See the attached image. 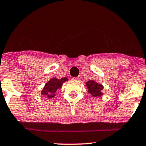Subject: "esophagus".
<instances>
[{"label": "esophagus", "instance_id": "1", "mask_svg": "<svg viewBox=\"0 0 146 146\" xmlns=\"http://www.w3.org/2000/svg\"><path fill=\"white\" fill-rule=\"evenodd\" d=\"M80 79H81V76H80V75H79V76L77 77V78H73V80H80Z\"/></svg>", "mask_w": 146, "mask_h": 146}]
</instances>
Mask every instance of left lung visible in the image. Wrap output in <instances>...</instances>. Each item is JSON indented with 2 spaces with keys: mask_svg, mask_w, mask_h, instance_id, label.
Returning a JSON list of instances; mask_svg holds the SVG:
<instances>
[{
  "mask_svg": "<svg viewBox=\"0 0 146 146\" xmlns=\"http://www.w3.org/2000/svg\"><path fill=\"white\" fill-rule=\"evenodd\" d=\"M86 86L88 88V92L92 96L100 98L104 95L102 93L104 86L101 84H99L93 80H89L86 83Z\"/></svg>",
  "mask_w": 146,
  "mask_h": 146,
  "instance_id": "8db88e82",
  "label": "left lung"
}]
</instances>
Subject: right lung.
Listing matches in <instances>:
<instances>
[{"label": "right lung", "mask_w": 146, "mask_h": 146, "mask_svg": "<svg viewBox=\"0 0 146 146\" xmlns=\"http://www.w3.org/2000/svg\"><path fill=\"white\" fill-rule=\"evenodd\" d=\"M68 81L67 78H62L61 79H57L53 78L50 79L49 81L45 84V86L41 91V95H44L45 98L51 99L56 96L57 90L62 88L63 83Z\"/></svg>", "instance_id": "right-lung-1"}]
</instances>
